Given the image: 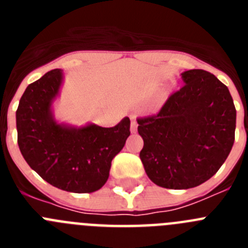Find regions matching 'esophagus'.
<instances>
[{
  "instance_id": "1",
  "label": "esophagus",
  "mask_w": 248,
  "mask_h": 248,
  "mask_svg": "<svg viewBox=\"0 0 248 248\" xmlns=\"http://www.w3.org/2000/svg\"><path fill=\"white\" fill-rule=\"evenodd\" d=\"M130 130L133 134H135L138 130V124H137V120H135V118L133 117L131 118V125H130Z\"/></svg>"
}]
</instances>
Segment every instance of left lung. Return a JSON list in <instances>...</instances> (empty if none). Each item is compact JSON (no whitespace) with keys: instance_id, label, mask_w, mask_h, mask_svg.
<instances>
[{"instance_id":"obj_1","label":"left lung","mask_w":248,"mask_h":248,"mask_svg":"<svg viewBox=\"0 0 248 248\" xmlns=\"http://www.w3.org/2000/svg\"><path fill=\"white\" fill-rule=\"evenodd\" d=\"M185 85L159 113L138 118L146 175L165 189H191L214 176L229 156L236 108L226 85L202 69L184 72Z\"/></svg>"}]
</instances>
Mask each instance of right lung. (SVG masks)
<instances>
[{"instance_id":"1","label":"right lung","mask_w":248,"mask_h":248,"mask_svg":"<svg viewBox=\"0 0 248 248\" xmlns=\"http://www.w3.org/2000/svg\"><path fill=\"white\" fill-rule=\"evenodd\" d=\"M62 80V71L53 69L26 88L16 111L19 150L50 185L77 194L94 192L107 183L111 160L125 145L130 119L124 118L113 128L58 124L52 103Z\"/></svg>"}]
</instances>
